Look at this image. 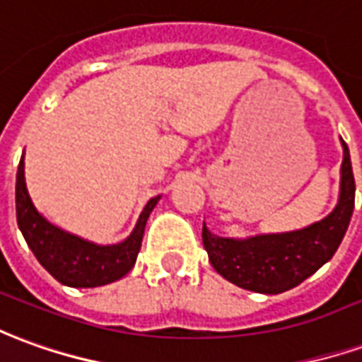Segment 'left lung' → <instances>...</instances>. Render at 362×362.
<instances>
[{
    "instance_id": "obj_1",
    "label": "left lung",
    "mask_w": 362,
    "mask_h": 362,
    "mask_svg": "<svg viewBox=\"0 0 362 362\" xmlns=\"http://www.w3.org/2000/svg\"><path fill=\"white\" fill-rule=\"evenodd\" d=\"M339 199L329 216L304 229L252 237H219L204 223L202 239L211 267L231 284L259 294H282L331 260L347 233L355 207V178L345 141Z\"/></svg>"
}]
</instances>
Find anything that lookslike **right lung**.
<instances>
[{"label":"right lung","instance_id":"obj_1","mask_svg":"<svg viewBox=\"0 0 362 362\" xmlns=\"http://www.w3.org/2000/svg\"><path fill=\"white\" fill-rule=\"evenodd\" d=\"M158 199L160 196L146 202L137 223L125 241L115 245H98L50 223L35 207L25 182V153L17 168L15 206L19 229L45 270H49V274L57 278L60 284L70 288L105 286L129 274L141 251L146 219Z\"/></svg>","mask_w":362,"mask_h":362}]
</instances>
